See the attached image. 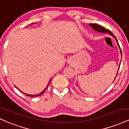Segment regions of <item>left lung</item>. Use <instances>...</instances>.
<instances>
[{"label": "left lung", "mask_w": 129, "mask_h": 129, "mask_svg": "<svg viewBox=\"0 0 129 129\" xmlns=\"http://www.w3.org/2000/svg\"><path fill=\"white\" fill-rule=\"evenodd\" d=\"M89 25L91 26V27L92 28L94 29V31H96L99 32V33H109L111 35V36H113V38H115V41H116V42L117 43V45H118V47H119V50H120V53H121V57H122V54H121V48H120V47H119V44H118V41H117L116 39V38H115V36H114V35H113V33H112L111 32L110 30H109V29H108L105 28H104L103 26L99 25H98V24H96V23H89ZM119 67H120V63H119V69H118V70H119ZM118 72H117V73H116V76H117V74H118ZM115 78H116V77H115V79H114L113 81H115Z\"/></svg>", "instance_id": "left-lung-1"}]
</instances>
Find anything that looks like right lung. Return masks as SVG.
<instances>
[{"label": "right lung", "instance_id": "1", "mask_svg": "<svg viewBox=\"0 0 129 129\" xmlns=\"http://www.w3.org/2000/svg\"><path fill=\"white\" fill-rule=\"evenodd\" d=\"M33 23H31V24H33ZM51 79L50 80L49 82H48V85H47V87H46V88H45V89H44V90H43V91H42V92H41V93H39V94H34V95H33V94H27V93H25L22 92V91H20V90H19V88H17V87L16 86V85H14V86H15V87H16V88H17V89H18L19 90H20V92L23 93V94H25V95H26V96H31V97H35V96H40V95H41V94H42V93H44V91H45V90L46 89H47V87H48V85H49V84H50V81H51Z\"/></svg>", "mask_w": 129, "mask_h": 129}]
</instances>
